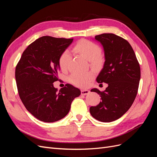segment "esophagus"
Instances as JSON below:
<instances>
[{
	"label": "esophagus",
	"instance_id": "1",
	"mask_svg": "<svg viewBox=\"0 0 157 157\" xmlns=\"http://www.w3.org/2000/svg\"><path fill=\"white\" fill-rule=\"evenodd\" d=\"M89 93H90L89 90H81V94L82 95V96H86V95L88 94Z\"/></svg>",
	"mask_w": 157,
	"mask_h": 157
}]
</instances>
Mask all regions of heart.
<instances>
[{
  "instance_id": "1",
  "label": "heart",
  "mask_w": 157,
  "mask_h": 157,
  "mask_svg": "<svg viewBox=\"0 0 157 157\" xmlns=\"http://www.w3.org/2000/svg\"><path fill=\"white\" fill-rule=\"evenodd\" d=\"M73 50L79 55L89 61L92 67H98L103 61V56L101 54V48L94 42L82 39L79 40L74 46ZM71 59V55L68 50H65L61 54L59 58V65L61 70L68 68ZM94 77L93 72L73 73L69 77V81L75 86L80 88H86L90 84Z\"/></svg>"
}]
</instances>
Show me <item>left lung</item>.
Masks as SVG:
<instances>
[{
  "label": "left lung",
  "instance_id": "left-lung-1",
  "mask_svg": "<svg viewBox=\"0 0 157 157\" xmlns=\"http://www.w3.org/2000/svg\"><path fill=\"white\" fill-rule=\"evenodd\" d=\"M95 40L103 46L105 56L103 67L96 78L108 86L103 92L91 90L101 96L98 105L90 108L96 120L110 122L121 118L134 103L141 77L140 64L134 51L126 40L113 33L96 35Z\"/></svg>",
  "mask_w": 157,
  "mask_h": 157
}]
</instances>
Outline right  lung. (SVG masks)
I'll return each mask as SVG.
<instances>
[{"label": "right lung", "mask_w": 157, "mask_h": 157, "mask_svg": "<svg viewBox=\"0 0 157 157\" xmlns=\"http://www.w3.org/2000/svg\"><path fill=\"white\" fill-rule=\"evenodd\" d=\"M73 40L42 36L28 46L16 67L19 96L27 110L40 121L54 122L64 118L73 99L80 95L71 84L58 91L53 84L58 80L59 56Z\"/></svg>", "instance_id": "1"}]
</instances>
